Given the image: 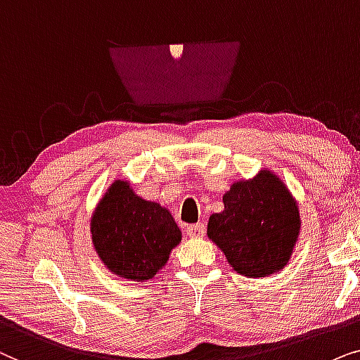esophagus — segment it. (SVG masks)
<instances>
[{"instance_id": "esophagus-1", "label": "esophagus", "mask_w": 360, "mask_h": 360, "mask_svg": "<svg viewBox=\"0 0 360 360\" xmlns=\"http://www.w3.org/2000/svg\"><path fill=\"white\" fill-rule=\"evenodd\" d=\"M186 232H188L189 237L200 238V237H204V233H205V225H204L202 222L194 224V225H189V227L186 229Z\"/></svg>"}]
</instances>
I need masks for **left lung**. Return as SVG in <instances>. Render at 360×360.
Segmentation results:
<instances>
[{
    "label": "left lung",
    "instance_id": "left-lung-1",
    "mask_svg": "<svg viewBox=\"0 0 360 360\" xmlns=\"http://www.w3.org/2000/svg\"><path fill=\"white\" fill-rule=\"evenodd\" d=\"M224 210L212 214L207 236L236 271L262 278L288 263L300 233L298 205L270 171L240 181L224 194Z\"/></svg>",
    "mask_w": 360,
    "mask_h": 360
}]
</instances>
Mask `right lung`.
<instances>
[{
    "label": "right lung",
    "mask_w": 360,
    "mask_h": 360,
    "mask_svg": "<svg viewBox=\"0 0 360 360\" xmlns=\"http://www.w3.org/2000/svg\"><path fill=\"white\" fill-rule=\"evenodd\" d=\"M92 240L115 275L131 281L155 278L181 242L169 210L141 199L128 183L115 181L92 217Z\"/></svg>",
    "instance_id": "1"
}]
</instances>
